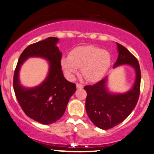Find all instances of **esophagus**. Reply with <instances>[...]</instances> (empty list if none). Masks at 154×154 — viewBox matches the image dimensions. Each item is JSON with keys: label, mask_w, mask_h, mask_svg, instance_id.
I'll list each match as a JSON object with an SVG mask.
<instances>
[{"label": "esophagus", "mask_w": 154, "mask_h": 154, "mask_svg": "<svg viewBox=\"0 0 154 154\" xmlns=\"http://www.w3.org/2000/svg\"><path fill=\"white\" fill-rule=\"evenodd\" d=\"M76 88H77L82 89L83 88V86L82 84H81V83H77V84H76Z\"/></svg>", "instance_id": "1"}]
</instances>
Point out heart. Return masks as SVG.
<instances>
[{"mask_svg": "<svg viewBox=\"0 0 154 154\" xmlns=\"http://www.w3.org/2000/svg\"><path fill=\"white\" fill-rule=\"evenodd\" d=\"M111 65V56L109 51L91 45L79 46L71 51L69 57H63L61 66L69 79H73L79 68L87 81L97 82L109 71Z\"/></svg>", "mask_w": 154, "mask_h": 154, "instance_id": "1", "label": "heart"}]
</instances>
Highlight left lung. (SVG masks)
<instances>
[{
	"instance_id": "left-lung-1",
	"label": "left lung",
	"mask_w": 154,
	"mask_h": 154,
	"mask_svg": "<svg viewBox=\"0 0 154 154\" xmlns=\"http://www.w3.org/2000/svg\"><path fill=\"white\" fill-rule=\"evenodd\" d=\"M116 44L119 56L113 68L127 64L134 68L136 79L132 88L123 94L110 92L107 87L108 76L96 84L84 87L87 93V114L95 126L104 130L117 126L130 115L140 94L141 75L139 63L128 49L119 43Z\"/></svg>"
}]
</instances>
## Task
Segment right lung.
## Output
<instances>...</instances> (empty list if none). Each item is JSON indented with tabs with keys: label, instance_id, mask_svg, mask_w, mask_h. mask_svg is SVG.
<instances>
[{
	"label": "right lung",
	"instance_id": "obj_1",
	"mask_svg": "<svg viewBox=\"0 0 154 154\" xmlns=\"http://www.w3.org/2000/svg\"><path fill=\"white\" fill-rule=\"evenodd\" d=\"M59 39L49 37L31 44L23 51L13 76V89L24 113L37 122L48 125L60 119L66 111L70 98L75 92V83L64 78L61 70L62 53L56 44ZM40 57L49 63L48 75L38 87L26 88L20 83L19 71L24 60Z\"/></svg>",
	"mask_w": 154,
	"mask_h": 154
}]
</instances>
